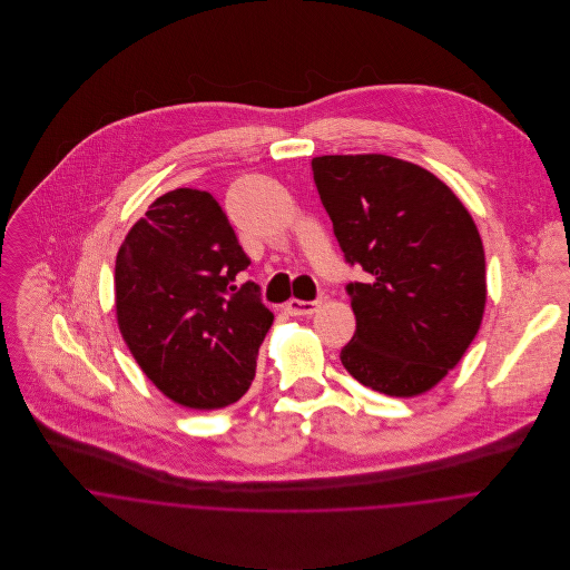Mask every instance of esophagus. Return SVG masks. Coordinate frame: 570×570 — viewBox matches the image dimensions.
I'll return each mask as SVG.
<instances>
[{
	"instance_id": "34e87169",
	"label": "esophagus",
	"mask_w": 570,
	"mask_h": 570,
	"mask_svg": "<svg viewBox=\"0 0 570 570\" xmlns=\"http://www.w3.org/2000/svg\"><path fill=\"white\" fill-rule=\"evenodd\" d=\"M321 307V301H289L285 305V312L289 316H312Z\"/></svg>"
}]
</instances>
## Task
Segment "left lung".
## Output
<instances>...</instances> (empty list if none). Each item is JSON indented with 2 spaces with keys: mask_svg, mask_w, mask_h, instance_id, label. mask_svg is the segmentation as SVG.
<instances>
[{
  "mask_svg": "<svg viewBox=\"0 0 570 570\" xmlns=\"http://www.w3.org/2000/svg\"><path fill=\"white\" fill-rule=\"evenodd\" d=\"M344 261L353 340L340 351L364 386L414 397L452 371L485 312V249L459 197L430 170L391 156L312 160Z\"/></svg>",
  "mask_w": 570,
  "mask_h": 570,
  "instance_id": "1",
  "label": "left lung"
}]
</instances>
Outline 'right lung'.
<instances>
[{"label":"right lung","instance_id":"add662e5","mask_svg":"<svg viewBox=\"0 0 570 570\" xmlns=\"http://www.w3.org/2000/svg\"><path fill=\"white\" fill-rule=\"evenodd\" d=\"M249 258L206 190L158 197L116 258L120 333L145 375L175 404L195 410L242 400L258 346L274 323Z\"/></svg>","mask_w":570,"mask_h":570}]
</instances>
